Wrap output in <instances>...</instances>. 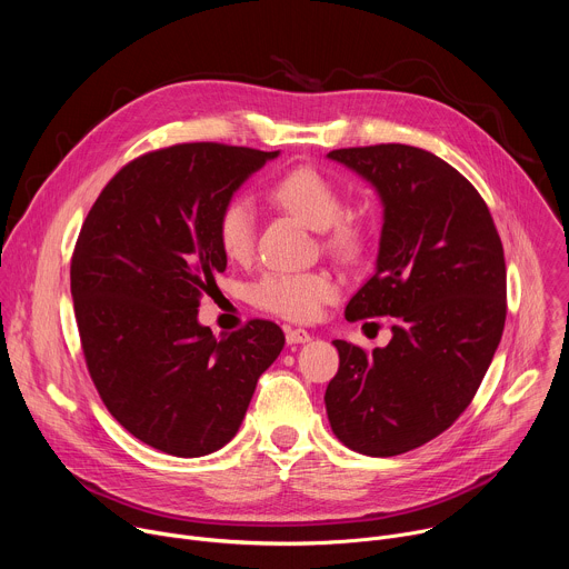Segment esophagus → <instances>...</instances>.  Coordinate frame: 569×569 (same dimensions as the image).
<instances>
[{
	"instance_id": "1",
	"label": "esophagus",
	"mask_w": 569,
	"mask_h": 569,
	"mask_svg": "<svg viewBox=\"0 0 569 569\" xmlns=\"http://www.w3.org/2000/svg\"><path fill=\"white\" fill-rule=\"evenodd\" d=\"M286 340H288V345H301V342L310 340V333L306 329H288Z\"/></svg>"
}]
</instances>
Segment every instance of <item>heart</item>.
I'll use <instances>...</instances> for the list:
<instances>
[{
  "label": "heart",
  "mask_w": 569,
  "mask_h": 569,
  "mask_svg": "<svg viewBox=\"0 0 569 569\" xmlns=\"http://www.w3.org/2000/svg\"><path fill=\"white\" fill-rule=\"evenodd\" d=\"M270 200L317 229L321 248L333 257L356 263L369 252L371 222L358 211L342 207L336 180L315 167H295L270 187ZM216 238L229 261H248L257 246V209L248 198H231L216 220ZM340 297V283L329 270L266 272L250 288L257 308L290 321H312L323 306Z\"/></svg>",
  "instance_id": "1"
}]
</instances>
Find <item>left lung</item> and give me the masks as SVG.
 Here are the masks:
<instances>
[{"label":"left lung","instance_id":"1","mask_svg":"<svg viewBox=\"0 0 569 569\" xmlns=\"http://www.w3.org/2000/svg\"><path fill=\"white\" fill-rule=\"evenodd\" d=\"M385 204L373 277L349 321L396 317L385 349L336 340L327 402L333 435L369 457L415 450L446 432L475 398L502 340L507 266L493 216L441 157L405 143L329 152Z\"/></svg>","mask_w":569,"mask_h":569}]
</instances>
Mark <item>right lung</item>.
Returning a JSON list of instances; mask_svg holds the SVG:
<instances>
[{"instance_id":"right-lung-1","label":"right lung","mask_w":569,"mask_h":569,"mask_svg":"<svg viewBox=\"0 0 569 569\" xmlns=\"http://www.w3.org/2000/svg\"><path fill=\"white\" fill-rule=\"evenodd\" d=\"M279 152L216 141L134 157L103 187L71 254V297L90 378L139 441L176 457L222 448L283 349L270 319L216 338L198 323L224 272L216 220Z\"/></svg>"}]
</instances>
